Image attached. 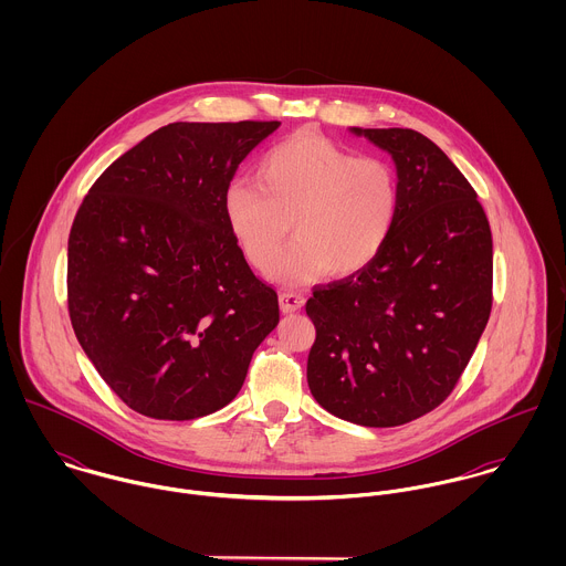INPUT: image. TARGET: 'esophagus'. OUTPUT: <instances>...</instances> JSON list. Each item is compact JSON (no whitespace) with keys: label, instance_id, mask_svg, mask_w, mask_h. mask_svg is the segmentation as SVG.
I'll list each match as a JSON object with an SVG mask.
<instances>
[{"label":"esophagus","instance_id":"1","mask_svg":"<svg viewBox=\"0 0 566 566\" xmlns=\"http://www.w3.org/2000/svg\"><path fill=\"white\" fill-rule=\"evenodd\" d=\"M279 303H281V312L283 314H294V312L303 310L305 298H303V294H296V292H283L279 296Z\"/></svg>","mask_w":566,"mask_h":566}]
</instances>
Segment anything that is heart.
Masks as SVG:
<instances>
[{
    "label": "heart",
    "instance_id": "heart-1",
    "mask_svg": "<svg viewBox=\"0 0 566 566\" xmlns=\"http://www.w3.org/2000/svg\"><path fill=\"white\" fill-rule=\"evenodd\" d=\"M399 213V180L379 157H355L318 133H296L263 155L256 182H233L227 227L243 259L268 274L281 261L290 283L324 274L353 276L384 250Z\"/></svg>",
    "mask_w": 566,
    "mask_h": 566
}]
</instances>
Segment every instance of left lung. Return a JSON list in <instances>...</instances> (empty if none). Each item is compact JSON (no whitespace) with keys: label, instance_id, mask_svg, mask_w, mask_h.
Returning a JSON list of instances; mask_svg holds the SVG:
<instances>
[{"label":"left lung","instance_id":"obj_1","mask_svg":"<svg viewBox=\"0 0 566 566\" xmlns=\"http://www.w3.org/2000/svg\"><path fill=\"white\" fill-rule=\"evenodd\" d=\"M390 153L399 213L361 272L314 287V399L364 427H397L458 386L492 307V235L475 189L411 128H350Z\"/></svg>","mask_w":566,"mask_h":566}]
</instances>
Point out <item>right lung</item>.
I'll return each mask as SVG.
<instances>
[{
	"label": "right lung",
	"mask_w": 566,
	"mask_h": 566,
	"mask_svg": "<svg viewBox=\"0 0 566 566\" xmlns=\"http://www.w3.org/2000/svg\"><path fill=\"white\" fill-rule=\"evenodd\" d=\"M281 122H176L111 163L67 245V305L82 350L130 409L191 420L231 403L279 296L245 263L224 198Z\"/></svg>",
	"instance_id": "right-lung-1"
}]
</instances>
